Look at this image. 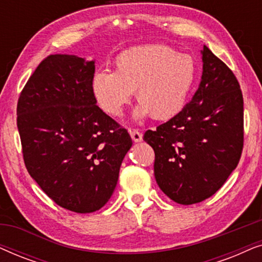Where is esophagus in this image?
Wrapping results in <instances>:
<instances>
[{
    "label": "esophagus",
    "mask_w": 262,
    "mask_h": 262,
    "mask_svg": "<svg viewBox=\"0 0 262 262\" xmlns=\"http://www.w3.org/2000/svg\"><path fill=\"white\" fill-rule=\"evenodd\" d=\"M130 136H131L132 141L136 143H139L143 141V136L138 130H130Z\"/></svg>",
    "instance_id": "obj_1"
}]
</instances>
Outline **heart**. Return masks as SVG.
<instances>
[{
  "label": "heart",
  "mask_w": 262,
  "mask_h": 262,
  "mask_svg": "<svg viewBox=\"0 0 262 262\" xmlns=\"http://www.w3.org/2000/svg\"><path fill=\"white\" fill-rule=\"evenodd\" d=\"M199 69L189 53L164 45L127 49L114 59V73L98 70L91 80L92 94L103 112L119 117L135 92L139 103L134 119L167 120L181 112L194 88Z\"/></svg>",
  "instance_id": "obj_1"
}]
</instances>
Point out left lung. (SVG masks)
<instances>
[{"label":"left lung","mask_w":262,"mask_h":262,"mask_svg":"<svg viewBox=\"0 0 262 262\" xmlns=\"http://www.w3.org/2000/svg\"><path fill=\"white\" fill-rule=\"evenodd\" d=\"M203 73L191 101L148 130L154 173L164 194L182 205L213 195L237 167L243 148V98L232 71L204 46Z\"/></svg>","instance_id":"1"}]
</instances>
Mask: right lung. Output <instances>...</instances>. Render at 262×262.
Returning <instances> with one entry per match:
<instances>
[{"mask_svg": "<svg viewBox=\"0 0 262 262\" xmlns=\"http://www.w3.org/2000/svg\"><path fill=\"white\" fill-rule=\"evenodd\" d=\"M95 60L51 55L17 101V130L28 173L56 204L77 213L100 210L116 188L130 135L96 106Z\"/></svg>", "mask_w": 262, "mask_h": 262, "instance_id": "1", "label": "right lung"}]
</instances>
